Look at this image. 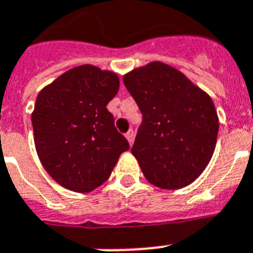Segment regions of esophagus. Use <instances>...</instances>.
Segmentation results:
<instances>
[{
  "label": "esophagus",
  "instance_id": "obj_1",
  "mask_svg": "<svg viewBox=\"0 0 253 253\" xmlns=\"http://www.w3.org/2000/svg\"><path fill=\"white\" fill-rule=\"evenodd\" d=\"M126 139L128 140V143L132 144L133 143V131L130 130L126 132Z\"/></svg>",
  "mask_w": 253,
  "mask_h": 253
}]
</instances>
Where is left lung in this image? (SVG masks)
Wrapping results in <instances>:
<instances>
[{"label": "left lung", "mask_w": 253, "mask_h": 253, "mask_svg": "<svg viewBox=\"0 0 253 253\" xmlns=\"http://www.w3.org/2000/svg\"><path fill=\"white\" fill-rule=\"evenodd\" d=\"M123 84L143 114L131 153L145 179L171 190L192 184L216 146L218 118L210 95L161 61L125 74Z\"/></svg>", "instance_id": "1"}]
</instances>
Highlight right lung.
Returning <instances> with one entry per match:
<instances>
[{
  "mask_svg": "<svg viewBox=\"0 0 253 253\" xmlns=\"http://www.w3.org/2000/svg\"><path fill=\"white\" fill-rule=\"evenodd\" d=\"M116 73L84 64L42 88L32 113L38 158L61 186L88 193L109 179L130 145L107 105L117 95Z\"/></svg>",
  "mask_w": 253,
  "mask_h": 253,
  "instance_id": "obj_1",
  "label": "right lung"
}]
</instances>
